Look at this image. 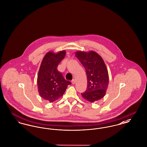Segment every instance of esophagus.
Wrapping results in <instances>:
<instances>
[{
	"label": "esophagus",
	"instance_id": "esophagus-1",
	"mask_svg": "<svg viewBox=\"0 0 147 147\" xmlns=\"http://www.w3.org/2000/svg\"><path fill=\"white\" fill-rule=\"evenodd\" d=\"M71 83H72V84H76V80L75 79H73L71 80Z\"/></svg>",
	"mask_w": 147,
	"mask_h": 147
}]
</instances>
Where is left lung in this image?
Listing matches in <instances>:
<instances>
[{
    "label": "left lung",
    "instance_id": "1",
    "mask_svg": "<svg viewBox=\"0 0 147 147\" xmlns=\"http://www.w3.org/2000/svg\"><path fill=\"white\" fill-rule=\"evenodd\" d=\"M76 56L84 66L87 89L82 94L86 101L94 102L105 95L109 82L108 70L102 57L95 51H77Z\"/></svg>",
    "mask_w": 147,
    "mask_h": 147
}]
</instances>
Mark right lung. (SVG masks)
Wrapping results in <instances>:
<instances>
[{
  "instance_id": "right-lung-1",
  "label": "right lung",
  "mask_w": 147,
  "mask_h": 147,
  "mask_svg": "<svg viewBox=\"0 0 147 147\" xmlns=\"http://www.w3.org/2000/svg\"><path fill=\"white\" fill-rule=\"evenodd\" d=\"M65 54L64 50L56 53L47 52L43 57L39 69L37 80L38 92L41 98L50 102L61 98L68 85L71 84L57 70L58 64Z\"/></svg>"
}]
</instances>
